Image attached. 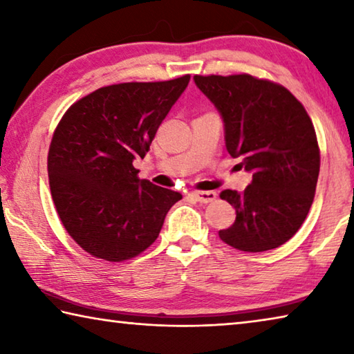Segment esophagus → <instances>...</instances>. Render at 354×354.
<instances>
[{
	"label": "esophagus",
	"mask_w": 354,
	"mask_h": 354,
	"mask_svg": "<svg viewBox=\"0 0 354 354\" xmlns=\"http://www.w3.org/2000/svg\"><path fill=\"white\" fill-rule=\"evenodd\" d=\"M192 196H194L196 201L205 203V205L217 200V194L212 190H195V192H192Z\"/></svg>",
	"instance_id": "esophagus-1"
}]
</instances>
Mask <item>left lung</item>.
<instances>
[{
    "label": "left lung",
    "instance_id": "1",
    "mask_svg": "<svg viewBox=\"0 0 354 354\" xmlns=\"http://www.w3.org/2000/svg\"><path fill=\"white\" fill-rule=\"evenodd\" d=\"M225 123L232 158L253 173L242 194H220L236 209V221L218 236L232 248L259 253L295 234L314 201L320 149L304 106L281 84L247 73L194 76Z\"/></svg>",
    "mask_w": 354,
    "mask_h": 354
}]
</instances>
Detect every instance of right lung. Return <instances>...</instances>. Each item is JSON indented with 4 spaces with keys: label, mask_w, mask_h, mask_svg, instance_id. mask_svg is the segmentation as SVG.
<instances>
[{
    "label": "right lung",
    "mask_w": 354,
    "mask_h": 354,
    "mask_svg": "<svg viewBox=\"0 0 354 354\" xmlns=\"http://www.w3.org/2000/svg\"><path fill=\"white\" fill-rule=\"evenodd\" d=\"M189 81L184 75L101 87L71 104L59 122L48 151L51 196L70 237L93 257L122 262L139 256L183 198L139 179L133 160L145 158Z\"/></svg>",
    "instance_id": "obj_1"
}]
</instances>
